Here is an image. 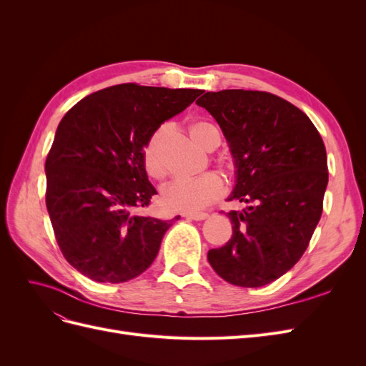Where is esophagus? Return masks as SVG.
Masks as SVG:
<instances>
[{
	"mask_svg": "<svg viewBox=\"0 0 366 366\" xmlns=\"http://www.w3.org/2000/svg\"><path fill=\"white\" fill-rule=\"evenodd\" d=\"M183 217L186 219H194V221H202V219H206L209 217V214L206 212H202V214H183Z\"/></svg>",
	"mask_w": 366,
	"mask_h": 366,
	"instance_id": "34e87169",
	"label": "esophagus"
}]
</instances>
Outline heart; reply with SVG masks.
Masks as SVG:
<instances>
[{
    "label": "heart",
    "mask_w": 366,
    "mask_h": 366,
    "mask_svg": "<svg viewBox=\"0 0 366 366\" xmlns=\"http://www.w3.org/2000/svg\"><path fill=\"white\" fill-rule=\"evenodd\" d=\"M189 134L198 147L206 151H214L221 143L219 129L207 120H194L189 124ZM172 127L169 124L160 125L152 132L148 139L145 148H143V163L149 177L156 180L164 179L166 164H164V147L168 137L171 136ZM219 171L232 175L235 166L230 162H221ZM224 194V183L217 174L207 172L192 180H180L169 184L163 191V204L169 210L186 214H198L209 204L217 202Z\"/></svg>",
    "instance_id": "b5f03b06"
}]
</instances>
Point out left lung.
I'll use <instances>...</instances> for the list:
<instances>
[{
    "label": "left lung",
    "mask_w": 366,
    "mask_h": 366,
    "mask_svg": "<svg viewBox=\"0 0 366 366\" xmlns=\"http://www.w3.org/2000/svg\"><path fill=\"white\" fill-rule=\"evenodd\" d=\"M218 122L235 160L227 214L232 238L209 264L229 284L262 287L301 259L324 209L327 151L308 116L285 99L252 90L204 93L197 101Z\"/></svg>",
    "instance_id": "obj_1"
}]
</instances>
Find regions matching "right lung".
<instances>
[{"mask_svg":"<svg viewBox=\"0 0 366 366\" xmlns=\"http://www.w3.org/2000/svg\"><path fill=\"white\" fill-rule=\"evenodd\" d=\"M202 93L113 85L84 97L59 122L46 160V204L64 258L86 278L127 282L156 259L164 232L179 218L137 214L157 194L143 148Z\"/></svg>","mask_w":366,"mask_h":366,"instance_id":"right-lung-1","label":"right lung"}]
</instances>
